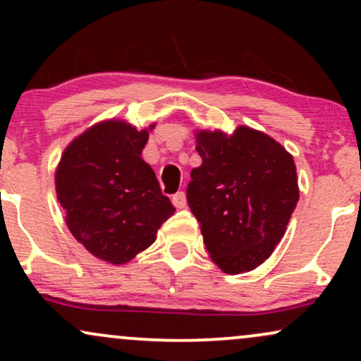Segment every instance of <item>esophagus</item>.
Segmentation results:
<instances>
[{
    "mask_svg": "<svg viewBox=\"0 0 361 361\" xmlns=\"http://www.w3.org/2000/svg\"><path fill=\"white\" fill-rule=\"evenodd\" d=\"M173 205L176 207V209H185L186 207V195H185V192H178V193H175L173 195Z\"/></svg>",
    "mask_w": 361,
    "mask_h": 361,
    "instance_id": "1",
    "label": "esophagus"
}]
</instances>
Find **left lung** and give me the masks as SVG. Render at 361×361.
I'll use <instances>...</instances> for the list:
<instances>
[{"label":"left lung","mask_w":361,"mask_h":361,"mask_svg":"<svg viewBox=\"0 0 361 361\" xmlns=\"http://www.w3.org/2000/svg\"><path fill=\"white\" fill-rule=\"evenodd\" d=\"M202 166L186 188L207 251L229 275L251 271L270 258L299 202L292 154L263 132H197Z\"/></svg>","instance_id":"8db88e82"}]
</instances>
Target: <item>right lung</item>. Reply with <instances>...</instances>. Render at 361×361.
Listing matches in <instances>:
<instances>
[{
    "label": "right lung",
    "mask_w": 361,
    "mask_h": 361,
    "mask_svg": "<svg viewBox=\"0 0 361 361\" xmlns=\"http://www.w3.org/2000/svg\"><path fill=\"white\" fill-rule=\"evenodd\" d=\"M147 139L146 128L106 120L74 139L57 166V200L69 231L91 255L111 264L128 263L151 246L175 212L142 159Z\"/></svg>",
    "instance_id": "add662e5"
}]
</instances>
